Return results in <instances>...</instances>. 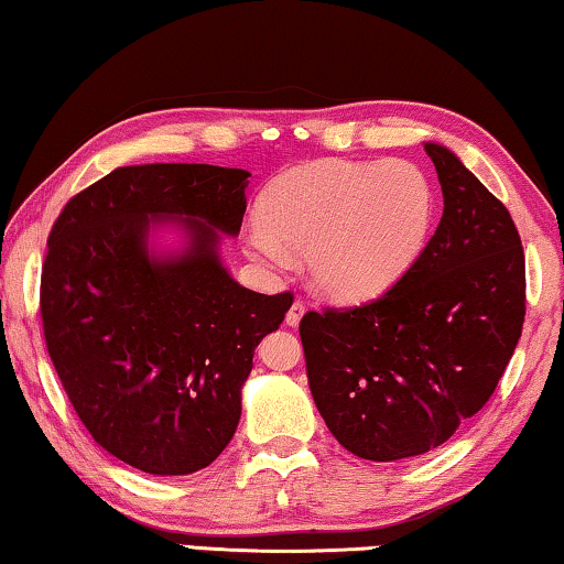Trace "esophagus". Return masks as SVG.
<instances>
[{"label":"esophagus","instance_id":"1","mask_svg":"<svg viewBox=\"0 0 564 564\" xmlns=\"http://www.w3.org/2000/svg\"><path fill=\"white\" fill-rule=\"evenodd\" d=\"M305 310H307L305 302L295 300L292 302V307L288 310V317H284V321H288V325H297L302 321V315H305Z\"/></svg>","mask_w":564,"mask_h":564}]
</instances>
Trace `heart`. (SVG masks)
Returning <instances> with one entry per match:
<instances>
[{
  "label": "heart",
  "mask_w": 564,
  "mask_h": 564,
  "mask_svg": "<svg viewBox=\"0 0 564 564\" xmlns=\"http://www.w3.org/2000/svg\"><path fill=\"white\" fill-rule=\"evenodd\" d=\"M435 187L414 162L323 160L276 177L249 249L269 264L305 251L307 280L336 302H364L402 280L427 247Z\"/></svg>",
  "instance_id": "obj_1"
}]
</instances>
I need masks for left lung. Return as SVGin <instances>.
Here are the masks:
<instances>
[{
	"label": "left lung",
	"mask_w": 564,
	"mask_h": 564,
	"mask_svg": "<svg viewBox=\"0 0 564 564\" xmlns=\"http://www.w3.org/2000/svg\"><path fill=\"white\" fill-rule=\"evenodd\" d=\"M424 152L445 210L422 257L381 297L300 321L317 412L364 460L414 458L451 440L491 399L524 325L511 214L451 150Z\"/></svg>",
	"instance_id": "obj_1"
}]
</instances>
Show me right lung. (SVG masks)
<instances>
[{"label":"right lung","mask_w":564,"mask_h":564,"mask_svg":"<svg viewBox=\"0 0 564 564\" xmlns=\"http://www.w3.org/2000/svg\"><path fill=\"white\" fill-rule=\"evenodd\" d=\"M247 185L236 167H117L73 195L47 236L40 315L65 394L106 453L152 476L224 453L259 340L292 305V292L241 288L218 257ZM170 220L192 241L160 260L145 234Z\"/></svg>","instance_id":"add662e5"}]
</instances>
